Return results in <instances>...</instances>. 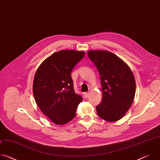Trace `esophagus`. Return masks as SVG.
<instances>
[{"label":"esophagus","instance_id":"obj_1","mask_svg":"<svg viewBox=\"0 0 160 160\" xmlns=\"http://www.w3.org/2000/svg\"><path fill=\"white\" fill-rule=\"evenodd\" d=\"M88 95H89V93H88V92H85V93L83 94V96H84V97H85V98H87L88 96Z\"/></svg>","mask_w":160,"mask_h":160}]
</instances>
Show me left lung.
Returning <instances> with one entry per match:
<instances>
[{"label": "left lung", "instance_id": "1", "mask_svg": "<svg viewBox=\"0 0 160 160\" xmlns=\"http://www.w3.org/2000/svg\"><path fill=\"white\" fill-rule=\"evenodd\" d=\"M100 75L102 99L97 106L98 116L107 122L122 118L130 108L135 94V81L129 66L108 51H89Z\"/></svg>", "mask_w": 160, "mask_h": 160}]
</instances>
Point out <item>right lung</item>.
<instances>
[{
    "label": "right lung",
    "mask_w": 160,
    "mask_h": 160,
    "mask_svg": "<svg viewBox=\"0 0 160 160\" xmlns=\"http://www.w3.org/2000/svg\"><path fill=\"white\" fill-rule=\"evenodd\" d=\"M85 52L61 50L45 59L35 73L33 93L37 104L56 125H64L76 116L82 101L73 88L71 73L84 57Z\"/></svg>",
    "instance_id": "1"
}]
</instances>
